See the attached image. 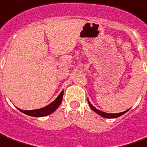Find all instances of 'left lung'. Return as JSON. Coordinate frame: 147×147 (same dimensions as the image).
Masks as SVG:
<instances>
[{"mask_svg": "<svg viewBox=\"0 0 147 147\" xmlns=\"http://www.w3.org/2000/svg\"><path fill=\"white\" fill-rule=\"evenodd\" d=\"M87 101H88V103H89V106L91 108V110H94V112H96L97 114H99V115H101L102 117L103 118H118V117H120V116H122V114H124L125 113H126V111H124V112H122V113H118V114H107V113H105V112H102V111H101V110H98V109H96L94 106H93L90 102V101H89V99H87Z\"/></svg>", "mask_w": 147, "mask_h": 147, "instance_id": "left-lung-1", "label": "left lung"}]
</instances>
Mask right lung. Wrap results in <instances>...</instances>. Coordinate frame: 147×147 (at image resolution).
Instances as JSON below:
<instances>
[{"label": "right lung", "mask_w": 147, "mask_h": 147, "mask_svg": "<svg viewBox=\"0 0 147 147\" xmlns=\"http://www.w3.org/2000/svg\"><path fill=\"white\" fill-rule=\"evenodd\" d=\"M63 93L64 91L62 90L61 92V94L53 102H51L48 106H45L43 108L41 109H37V110H23L18 108V110L23 114H27L32 117H45L47 116L49 114H52L53 112H54L55 110L58 108V106H60L61 101H62V98H63Z\"/></svg>", "instance_id": "obj_1"}]
</instances>
